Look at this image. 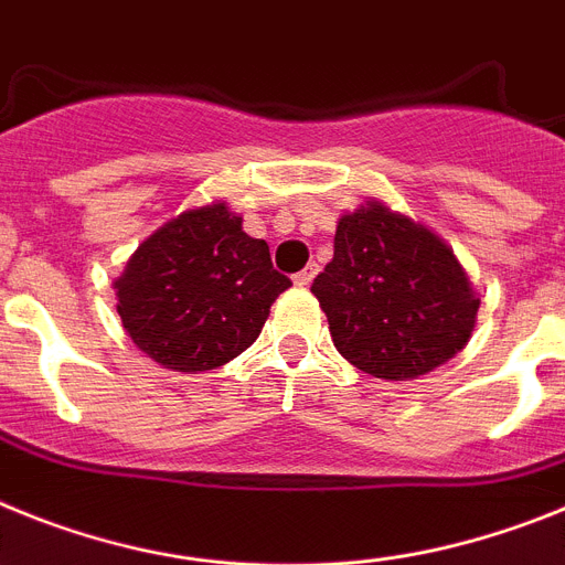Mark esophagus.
Instances as JSON below:
<instances>
[{
	"label": "esophagus",
	"instance_id": "34e87169",
	"mask_svg": "<svg viewBox=\"0 0 565 565\" xmlns=\"http://www.w3.org/2000/svg\"><path fill=\"white\" fill-rule=\"evenodd\" d=\"M316 276H318V264H307L301 273H296V284L298 287H307V284H312V278Z\"/></svg>",
	"mask_w": 565,
	"mask_h": 565
}]
</instances>
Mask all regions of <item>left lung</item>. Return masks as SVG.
<instances>
[{
    "mask_svg": "<svg viewBox=\"0 0 565 565\" xmlns=\"http://www.w3.org/2000/svg\"><path fill=\"white\" fill-rule=\"evenodd\" d=\"M312 296L335 350L384 381L426 375L458 355L480 307L452 249L381 204L341 215Z\"/></svg>",
    "mask_w": 565,
    "mask_h": 565,
    "instance_id": "left-lung-1",
    "label": "left lung"
}]
</instances>
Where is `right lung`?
<instances>
[{
	"label": "right lung",
	"instance_id": "obj_1",
	"mask_svg": "<svg viewBox=\"0 0 565 565\" xmlns=\"http://www.w3.org/2000/svg\"><path fill=\"white\" fill-rule=\"evenodd\" d=\"M292 287L224 204L188 210L156 230L116 281L119 316L141 352L175 372H204L242 355L269 307Z\"/></svg>",
	"mask_w": 565,
	"mask_h": 565
}]
</instances>
